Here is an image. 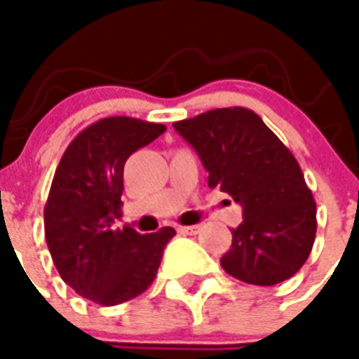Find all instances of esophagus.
I'll list each match as a JSON object with an SVG mask.
<instances>
[{"label": "esophagus", "mask_w": 359, "mask_h": 359, "mask_svg": "<svg viewBox=\"0 0 359 359\" xmlns=\"http://www.w3.org/2000/svg\"><path fill=\"white\" fill-rule=\"evenodd\" d=\"M201 230L199 225H188V226H179V232L184 236H194Z\"/></svg>", "instance_id": "esophagus-1"}]
</instances>
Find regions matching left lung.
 I'll list each match as a JSON object with an SVG mask.
<instances>
[{
	"label": "left lung",
	"instance_id": "8db88e82",
	"mask_svg": "<svg viewBox=\"0 0 359 359\" xmlns=\"http://www.w3.org/2000/svg\"><path fill=\"white\" fill-rule=\"evenodd\" d=\"M199 154L208 186L240 203L243 221L221 267L238 280L275 285L301 269L316 241V201L301 165L258 114L215 109L173 123Z\"/></svg>",
	"mask_w": 359,
	"mask_h": 359
}]
</instances>
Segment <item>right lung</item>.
<instances>
[{
	"label": "right lung",
	"mask_w": 359,
	"mask_h": 359,
	"mask_svg": "<svg viewBox=\"0 0 359 359\" xmlns=\"http://www.w3.org/2000/svg\"><path fill=\"white\" fill-rule=\"evenodd\" d=\"M164 130L127 116L99 119L75 136L55 171L43 208L49 252L62 280L101 306L142 295L175 236L171 226L153 234L114 229L123 205L125 162Z\"/></svg>",
	"instance_id": "add662e5"
}]
</instances>
